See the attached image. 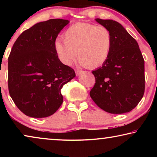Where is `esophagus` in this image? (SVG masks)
Instances as JSON below:
<instances>
[{"label":"esophagus","instance_id":"34e87169","mask_svg":"<svg viewBox=\"0 0 157 157\" xmlns=\"http://www.w3.org/2000/svg\"><path fill=\"white\" fill-rule=\"evenodd\" d=\"M75 72H76V76H79V75H80L81 73H82L81 71H79V70H75Z\"/></svg>","mask_w":157,"mask_h":157}]
</instances>
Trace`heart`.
I'll return each instance as SVG.
<instances>
[{"label":"heart","instance_id":"heart-1","mask_svg":"<svg viewBox=\"0 0 157 157\" xmlns=\"http://www.w3.org/2000/svg\"><path fill=\"white\" fill-rule=\"evenodd\" d=\"M64 41L56 40V51L59 59L70 66L76 56L79 63L88 68H96L108 60L112 47V36L107 28L77 23L66 29Z\"/></svg>","mask_w":157,"mask_h":157}]
</instances>
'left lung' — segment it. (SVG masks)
<instances>
[{"label": "left lung", "instance_id": "8db88e82", "mask_svg": "<svg viewBox=\"0 0 157 157\" xmlns=\"http://www.w3.org/2000/svg\"><path fill=\"white\" fill-rule=\"evenodd\" d=\"M95 21L110 31L112 47L106 63L92 71L96 83L90 96L106 112H129L144 93V60L138 43L121 24L110 19Z\"/></svg>", "mask_w": 157, "mask_h": 157}]
</instances>
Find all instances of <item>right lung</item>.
<instances>
[{"instance_id":"obj_1","label":"right lung","mask_w":157,"mask_h":157,"mask_svg":"<svg viewBox=\"0 0 157 157\" xmlns=\"http://www.w3.org/2000/svg\"><path fill=\"white\" fill-rule=\"evenodd\" d=\"M69 21L51 19L23 31L8 57V90L16 106L28 117L45 118L63 103L61 89L74 78V69L58 57L56 38Z\"/></svg>"}]
</instances>
